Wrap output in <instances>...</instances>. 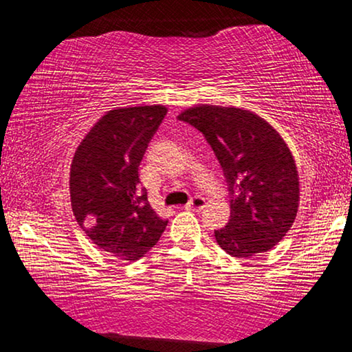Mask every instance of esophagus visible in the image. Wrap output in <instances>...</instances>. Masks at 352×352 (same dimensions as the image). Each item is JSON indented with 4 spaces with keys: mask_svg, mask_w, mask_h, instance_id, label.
<instances>
[{
    "mask_svg": "<svg viewBox=\"0 0 352 352\" xmlns=\"http://www.w3.org/2000/svg\"><path fill=\"white\" fill-rule=\"evenodd\" d=\"M204 207H206V199L202 196H195L186 204V209L188 210H195V212H199V210L204 209Z\"/></svg>",
    "mask_w": 352,
    "mask_h": 352,
    "instance_id": "34e87169",
    "label": "esophagus"
}]
</instances>
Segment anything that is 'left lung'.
Instances as JSON below:
<instances>
[{
  "label": "left lung",
  "mask_w": 352,
  "mask_h": 352,
  "mask_svg": "<svg viewBox=\"0 0 352 352\" xmlns=\"http://www.w3.org/2000/svg\"><path fill=\"white\" fill-rule=\"evenodd\" d=\"M178 120L202 132L223 169L231 215L215 230L219 245L236 258L273 249L294 225L300 202L287 143L263 118L241 108L197 105Z\"/></svg>",
  "instance_id": "8db88e82"
}]
</instances>
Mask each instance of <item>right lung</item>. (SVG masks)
Instances as JSON below:
<instances>
[{"mask_svg":"<svg viewBox=\"0 0 352 352\" xmlns=\"http://www.w3.org/2000/svg\"><path fill=\"white\" fill-rule=\"evenodd\" d=\"M166 115L162 105L108 111L73 157L70 196L78 225L98 249L120 260L145 256L167 226L138 185V166Z\"/></svg>","mask_w":352,"mask_h":352,"instance_id":"add662e5","label":"right lung"}]
</instances>
